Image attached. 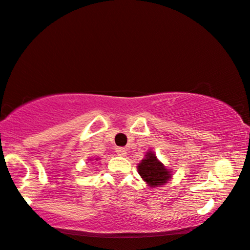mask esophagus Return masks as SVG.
<instances>
[{
    "label": "esophagus",
    "mask_w": 250,
    "mask_h": 250,
    "mask_svg": "<svg viewBox=\"0 0 250 250\" xmlns=\"http://www.w3.org/2000/svg\"><path fill=\"white\" fill-rule=\"evenodd\" d=\"M116 154L120 156H125V154H127V149L123 148V147H118L116 148Z\"/></svg>",
    "instance_id": "esophagus-1"
}]
</instances>
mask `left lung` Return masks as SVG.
<instances>
[{
    "instance_id": "8db88e82",
    "label": "left lung",
    "mask_w": 250,
    "mask_h": 250,
    "mask_svg": "<svg viewBox=\"0 0 250 250\" xmlns=\"http://www.w3.org/2000/svg\"><path fill=\"white\" fill-rule=\"evenodd\" d=\"M138 174L151 188L164 185L171 178V171L159 161L155 153L148 151L137 166Z\"/></svg>"
}]
</instances>
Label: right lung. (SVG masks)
Returning a JSON list of instances; mask_svg holds the SVG:
<instances>
[{
	"instance_id": "1",
	"label": "right lung",
	"mask_w": 250,
	"mask_h": 250,
	"mask_svg": "<svg viewBox=\"0 0 250 250\" xmlns=\"http://www.w3.org/2000/svg\"><path fill=\"white\" fill-rule=\"evenodd\" d=\"M95 160H96V161H97V160H98V159H95Z\"/></svg>"
}]
</instances>
